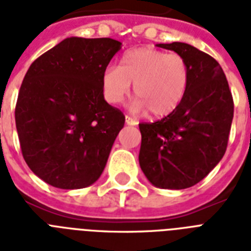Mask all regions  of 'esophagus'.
Wrapping results in <instances>:
<instances>
[{
  "label": "esophagus",
  "instance_id": "esophagus-1",
  "mask_svg": "<svg viewBox=\"0 0 251 251\" xmlns=\"http://www.w3.org/2000/svg\"><path fill=\"white\" fill-rule=\"evenodd\" d=\"M125 121H126V124H127V125H137V124H138L137 120H134V118L129 117V116H126Z\"/></svg>",
  "mask_w": 251,
  "mask_h": 251
}]
</instances>
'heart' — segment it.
I'll list each match as a JSON object with an SVG mask.
<instances>
[{
	"instance_id": "1",
	"label": "heart",
	"mask_w": 251,
	"mask_h": 251,
	"mask_svg": "<svg viewBox=\"0 0 251 251\" xmlns=\"http://www.w3.org/2000/svg\"><path fill=\"white\" fill-rule=\"evenodd\" d=\"M190 66L178 53L153 48L130 49L120 66H108L101 76L104 98L110 104L121 102L133 83L134 109L149 110L153 117L175 112L186 95Z\"/></svg>"
}]
</instances>
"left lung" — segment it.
<instances>
[{
    "mask_svg": "<svg viewBox=\"0 0 251 251\" xmlns=\"http://www.w3.org/2000/svg\"><path fill=\"white\" fill-rule=\"evenodd\" d=\"M159 47L186 58L190 82L175 112L139 124V165L152 185L178 190L202 181L222 160L234 104L226 74L214 57L185 43Z\"/></svg>",
    "mask_w": 251,
    "mask_h": 251,
    "instance_id": "obj_1",
    "label": "left lung"
}]
</instances>
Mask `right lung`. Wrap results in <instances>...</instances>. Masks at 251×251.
<instances>
[{"mask_svg": "<svg viewBox=\"0 0 251 251\" xmlns=\"http://www.w3.org/2000/svg\"><path fill=\"white\" fill-rule=\"evenodd\" d=\"M121 43L68 37L33 61L15 125L29 169L49 185L82 189L101 176L125 116L104 100L101 76Z\"/></svg>", "mask_w": 251, "mask_h": 251, "instance_id": "1", "label": "right lung"}]
</instances>
